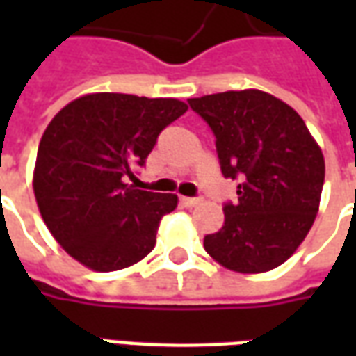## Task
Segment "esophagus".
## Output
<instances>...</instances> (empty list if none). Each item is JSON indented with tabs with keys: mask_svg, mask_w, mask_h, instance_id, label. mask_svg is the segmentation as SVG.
I'll use <instances>...</instances> for the list:
<instances>
[{
	"mask_svg": "<svg viewBox=\"0 0 356 356\" xmlns=\"http://www.w3.org/2000/svg\"><path fill=\"white\" fill-rule=\"evenodd\" d=\"M181 202H183V206H186V208H193V206H196V204H200V198H191V196H183V198H181Z\"/></svg>",
	"mask_w": 356,
	"mask_h": 356,
	"instance_id": "1",
	"label": "esophagus"
}]
</instances>
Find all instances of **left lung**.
<instances>
[{"mask_svg": "<svg viewBox=\"0 0 356 356\" xmlns=\"http://www.w3.org/2000/svg\"><path fill=\"white\" fill-rule=\"evenodd\" d=\"M209 125L238 200L225 202V223L204 236L216 261L236 273L282 265L313 227L324 185V156L296 110L257 89L188 99Z\"/></svg>", "mask_w": 356, "mask_h": 356, "instance_id": "1", "label": "left lung"}]
</instances>
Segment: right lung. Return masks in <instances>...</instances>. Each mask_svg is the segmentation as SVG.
<instances>
[{
    "label": "right lung",
    "mask_w": 356,
    "mask_h": 356,
    "mask_svg": "<svg viewBox=\"0 0 356 356\" xmlns=\"http://www.w3.org/2000/svg\"><path fill=\"white\" fill-rule=\"evenodd\" d=\"M177 99L93 93L51 120L38 148L34 194L51 234L74 259L101 273L147 257L175 194L127 185L158 135L186 112Z\"/></svg>",
    "instance_id": "1"
}]
</instances>
